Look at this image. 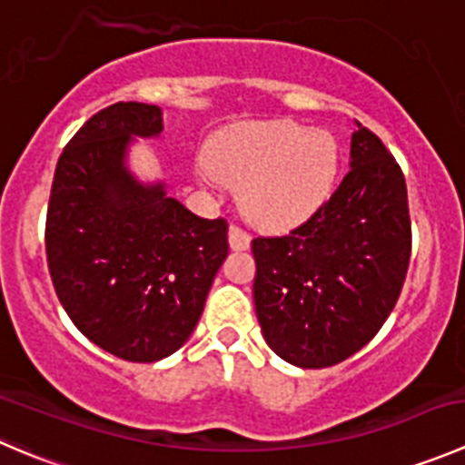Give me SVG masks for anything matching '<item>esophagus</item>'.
Masks as SVG:
<instances>
[{"instance_id": "34e87169", "label": "esophagus", "mask_w": 465, "mask_h": 465, "mask_svg": "<svg viewBox=\"0 0 465 465\" xmlns=\"http://www.w3.org/2000/svg\"><path fill=\"white\" fill-rule=\"evenodd\" d=\"M250 242H252V238L245 229L236 227V224H232V227H229V245H232V250H236V252L247 250V247H250Z\"/></svg>"}]
</instances>
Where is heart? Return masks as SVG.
I'll list each match as a JSON object with an SVG mask.
<instances>
[{
	"instance_id": "heart-1",
	"label": "heart",
	"mask_w": 465,
	"mask_h": 465,
	"mask_svg": "<svg viewBox=\"0 0 465 465\" xmlns=\"http://www.w3.org/2000/svg\"><path fill=\"white\" fill-rule=\"evenodd\" d=\"M338 170L336 138L291 120L224 129L200 159L202 177L241 188L242 213L265 229H291L318 213Z\"/></svg>"
}]
</instances>
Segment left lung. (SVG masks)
<instances>
[{"instance_id": "obj_1", "label": "left lung", "mask_w": 465, "mask_h": 465, "mask_svg": "<svg viewBox=\"0 0 465 465\" xmlns=\"http://www.w3.org/2000/svg\"><path fill=\"white\" fill-rule=\"evenodd\" d=\"M350 173L286 236L254 238V306L265 342L297 368H329L375 338L411 256L404 174L357 123Z\"/></svg>"}]
</instances>
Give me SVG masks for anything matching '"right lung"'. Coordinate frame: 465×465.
<instances>
[{"instance_id": "right-lung-1", "label": "right lung", "mask_w": 465, "mask_h": 465, "mask_svg": "<svg viewBox=\"0 0 465 465\" xmlns=\"http://www.w3.org/2000/svg\"><path fill=\"white\" fill-rule=\"evenodd\" d=\"M163 132L154 104L102 108L72 136L54 173L45 250L74 327L118 359L154 363L195 329L220 265L227 220L191 213L127 168L138 138Z\"/></svg>"}]
</instances>
